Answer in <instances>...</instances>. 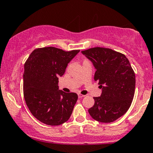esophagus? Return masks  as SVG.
Returning a JSON list of instances; mask_svg holds the SVG:
<instances>
[{
	"label": "esophagus",
	"mask_w": 153,
	"mask_h": 153,
	"mask_svg": "<svg viewBox=\"0 0 153 153\" xmlns=\"http://www.w3.org/2000/svg\"><path fill=\"white\" fill-rule=\"evenodd\" d=\"M78 96L79 99H82V98H83L84 96H84V95H82V94H78Z\"/></svg>",
	"instance_id": "1"
}]
</instances>
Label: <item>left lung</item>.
I'll list each match as a JSON object with an SVG mask.
<instances>
[{
  "label": "left lung",
  "instance_id": "1",
  "mask_svg": "<svg viewBox=\"0 0 153 153\" xmlns=\"http://www.w3.org/2000/svg\"><path fill=\"white\" fill-rule=\"evenodd\" d=\"M96 70L94 80L102 89L94 105L88 109L93 119L110 123L123 116L132 102L135 90V74L124 54L103 47L82 51Z\"/></svg>",
  "mask_w": 153,
  "mask_h": 153
}]
</instances>
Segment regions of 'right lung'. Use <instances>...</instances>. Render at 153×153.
<instances>
[{
  "label": "right lung",
  "mask_w": 153,
  "mask_h": 153,
  "mask_svg": "<svg viewBox=\"0 0 153 153\" xmlns=\"http://www.w3.org/2000/svg\"><path fill=\"white\" fill-rule=\"evenodd\" d=\"M79 52L53 47L38 48L25 62L24 99L32 115L44 124L60 125L71 117L78 95L59 90L58 78Z\"/></svg>",
  "instance_id": "right-lung-1"
}]
</instances>
